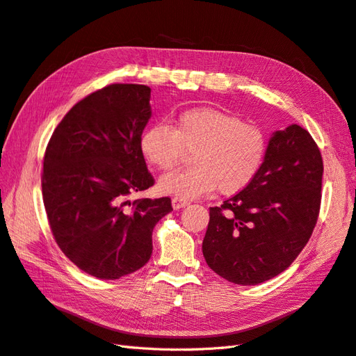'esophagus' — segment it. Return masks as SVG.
Instances as JSON below:
<instances>
[{
    "label": "esophagus",
    "mask_w": 356,
    "mask_h": 356,
    "mask_svg": "<svg viewBox=\"0 0 356 356\" xmlns=\"http://www.w3.org/2000/svg\"><path fill=\"white\" fill-rule=\"evenodd\" d=\"M188 204V200H184V199H179V197H174L172 199V207H174V209H181L184 208Z\"/></svg>",
    "instance_id": "obj_1"
}]
</instances>
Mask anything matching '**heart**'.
Wrapping results in <instances>:
<instances>
[{
	"label": "heart",
	"mask_w": 356,
	"mask_h": 356,
	"mask_svg": "<svg viewBox=\"0 0 356 356\" xmlns=\"http://www.w3.org/2000/svg\"><path fill=\"white\" fill-rule=\"evenodd\" d=\"M143 156L157 169L178 166L193 149L195 165L172 172L159 181L160 191L179 199H196L218 187L234 195L254 181L267 154V136L255 123L242 122L236 114L211 106L181 111L168 123H153L139 139Z\"/></svg>",
	"instance_id": "obj_1"
}]
</instances>
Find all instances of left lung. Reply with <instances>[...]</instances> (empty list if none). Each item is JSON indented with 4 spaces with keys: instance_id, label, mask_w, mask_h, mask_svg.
<instances>
[{
    "instance_id": "left-lung-1",
    "label": "left lung",
    "mask_w": 356,
    "mask_h": 356,
    "mask_svg": "<svg viewBox=\"0 0 356 356\" xmlns=\"http://www.w3.org/2000/svg\"><path fill=\"white\" fill-rule=\"evenodd\" d=\"M324 163L298 124L276 131L250 186L209 208L202 243L212 270L229 282L257 285L282 273L309 242L319 208Z\"/></svg>"
}]
</instances>
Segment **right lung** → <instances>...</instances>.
Returning <instances> with one entry per match:
<instances>
[{
  "label": "right lung",
  "mask_w": 356,
  "mask_h": 356,
  "mask_svg": "<svg viewBox=\"0 0 356 356\" xmlns=\"http://www.w3.org/2000/svg\"><path fill=\"white\" fill-rule=\"evenodd\" d=\"M152 89L110 84L75 104L46 148L42 200L60 251L80 270L120 279L145 266L169 197L129 196L154 184L139 148Z\"/></svg>",
  "instance_id": "1"
}]
</instances>
